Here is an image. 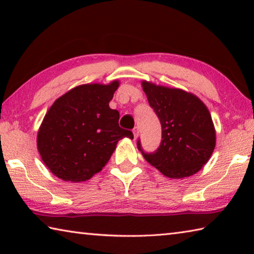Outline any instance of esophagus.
<instances>
[{"mask_svg": "<svg viewBox=\"0 0 254 254\" xmlns=\"http://www.w3.org/2000/svg\"><path fill=\"white\" fill-rule=\"evenodd\" d=\"M139 133H140V131H139V127H135L134 128H133V135H134V139H136V137L139 136Z\"/></svg>", "mask_w": 254, "mask_h": 254, "instance_id": "obj_1", "label": "esophagus"}]
</instances>
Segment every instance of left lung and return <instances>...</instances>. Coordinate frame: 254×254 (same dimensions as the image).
<instances>
[{
  "instance_id": "1",
  "label": "left lung",
  "mask_w": 254,
  "mask_h": 254,
  "mask_svg": "<svg viewBox=\"0 0 254 254\" xmlns=\"http://www.w3.org/2000/svg\"><path fill=\"white\" fill-rule=\"evenodd\" d=\"M148 102L160 120L162 140L153 153L137 148L150 165L166 177L195 175L207 163L216 145V131L209 111L195 94L142 80Z\"/></svg>"
}]
</instances>
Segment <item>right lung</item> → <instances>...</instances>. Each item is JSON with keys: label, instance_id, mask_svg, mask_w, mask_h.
<instances>
[{"label": "right lung", "instance_id": "add662e5", "mask_svg": "<svg viewBox=\"0 0 254 254\" xmlns=\"http://www.w3.org/2000/svg\"><path fill=\"white\" fill-rule=\"evenodd\" d=\"M120 86L83 84L54 102L38 130L37 148L51 173L65 182L80 183L100 173L123 137L131 131L119 127L120 114L110 102Z\"/></svg>", "mask_w": 254, "mask_h": 254}]
</instances>
